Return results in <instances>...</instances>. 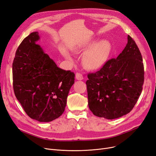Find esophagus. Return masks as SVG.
<instances>
[{"mask_svg":"<svg viewBox=\"0 0 156 156\" xmlns=\"http://www.w3.org/2000/svg\"><path fill=\"white\" fill-rule=\"evenodd\" d=\"M76 78L77 80H81L83 79V76L81 73H76Z\"/></svg>","mask_w":156,"mask_h":156,"instance_id":"esophagus-1","label":"esophagus"}]
</instances>
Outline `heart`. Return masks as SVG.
Returning <instances> with one entry per match:
<instances>
[{
    "mask_svg": "<svg viewBox=\"0 0 156 156\" xmlns=\"http://www.w3.org/2000/svg\"><path fill=\"white\" fill-rule=\"evenodd\" d=\"M91 44H87L82 47L85 49L90 47ZM111 49V44L107 40H102L96 43L89 49L84 56V62L88 68L96 69L101 66L109 55Z\"/></svg>",
    "mask_w": 156,
    "mask_h": 156,
    "instance_id": "b5f03b06",
    "label": "heart"
}]
</instances>
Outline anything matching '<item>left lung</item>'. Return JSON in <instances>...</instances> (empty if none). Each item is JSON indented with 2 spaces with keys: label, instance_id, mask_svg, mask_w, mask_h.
Wrapping results in <instances>:
<instances>
[{
  "label": "left lung",
  "instance_id": "left-lung-1",
  "mask_svg": "<svg viewBox=\"0 0 156 156\" xmlns=\"http://www.w3.org/2000/svg\"><path fill=\"white\" fill-rule=\"evenodd\" d=\"M87 77L88 105L94 115L114 119L130 112L144 83L143 59L135 41L128 35L122 53Z\"/></svg>",
  "mask_w": 156,
  "mask_h": 156
}]
</instances>
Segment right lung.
<instances>
[{"label": "right lung", "instance_id": "obj_1", "mask_svg": "<svg viewBox=\"0 0 156 156\" xmlns=\"http://www.w3.org/2000/svg\"><path fill=\"white\" fill-rule=\"evenodd\" d=\"M37 32L25 38L12 63L14 94L26 114L39 122H50L64 112L75 74L57 66L36 42Z\"/></svg>", "mask_w": 156, "mask_h": 156}]
</instances>
